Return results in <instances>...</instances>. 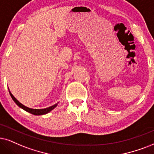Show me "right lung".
I'll use <instances>...</instances> for the list:
<instances>
[{
	"mask_svg": "<svg viewBox=\"0 0 154 154\" xmlns=\"http://www.w3.org/2000/svg\"><path fill=\"white\" fill-rule=\"evenodd\" d=\"M9 93H10V94H11V97H12L13 100L14 101V102H15V104H16L17 106H20V108H22L23 109L25 110L26 112L30 113V114H34V115H42V114H48V112H50V111H52L53 109L55 108L57 105V104H56L53 105V106H50V107H48L46 109H30V108L27 107V106H24V105L19 102L18 101H17L16 99L13 97V95L11 94V92L10 91H9Z\"/></svg>",
	"mask_w": 154,
	"mask_h": 154,
	"instance_id": "right-lung-1",
	"label": "right lung"
}]
</instances>
